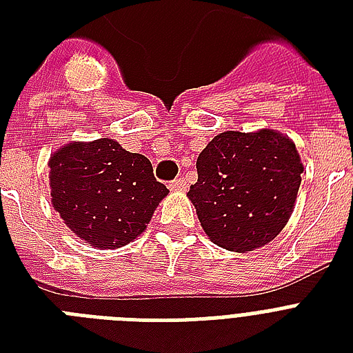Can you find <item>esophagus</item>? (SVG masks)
<instances>
[{"mask_svg": "<svg viewBox=\"0 0 353 353\" xmlns=\"http://www.w3.org/2000/svg\"><path fill=\"white\" fill-rule=\"evenodd\" d=\"M172 190H176V192H185L187 190V181H185V177H177L174 181L170 183Z\"/></svg>", "mask_w": 353, "mask_h": 353, "instance_id": "1", "label": "esophagus"}]
</instances>
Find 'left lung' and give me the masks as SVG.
Returning a JSON list of instances; mask_svg holds the SVG:
<instances>
[{"label":"left lung","mask_w":353,"mask_h":353,"mask_svg":"<svg viewBox=\"0 0 353 353\" xmlns=\"http://www.w3.org/2000/svg\"><path fill=\"white\" fill-rule=\"evenodd\" d=\"M188 199L216 245L245 252L268 245L290 220L304 170L295 143L274 130L223 132L196 161Z\"/></svg>","instance_id":"left-lung-1"}]
</instances>
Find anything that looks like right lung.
<instances>
[{"label":"right lung","instance_id":"obj_1","mask_svg":"<svg viewBox=\"0 0 353 353\" xmlns=\"http://www.w3.org/2000/svg\"><path fill=\"white\" fill-rule=\"evenodd\" d=\"M49 185L63 223L99 249H117L143 234L168 194L144 155L108 137L58 148L49 159Z\"/></svg>","mask_w":353,"mask_h":353}]
</instances>
